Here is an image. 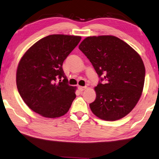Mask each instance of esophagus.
<instances>
[{
  "label": "esophagus",
  "instance_id": "obj_1",
  "mask_svg": "<svg viewBox=\"0 0 159 159\" xmlns=\"http://www.w3.org/2000/svg\"><path fill=\"white\" fill-rule=\"evenodd\" d=\"M78 89H79V91H80V92H83V91H84V90H85V89H87V87H83V86H79L78 87Z\"/></svg>",
  "mask_w": 159,
  "mask_h": 159
}]
</instances>
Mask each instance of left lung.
<instances>
[{"mask_svg":"<svg viewBox=\"0 0 159 159\" xmlns=\"http://www.w3.org/2000/svg\"><path fill=\"white\" fill-rule=\"evenodd\" d=\"M79 48L105 81L94 88L96 97L89 104L93 114L109 121L125 116L143 89L145 69L141 57L127 43L110 35L87 37Z\"/></svg>","mask_w":159,"mask_h":159,"instance_id":"left-lung-1","label":"left lung"}]
</instances>
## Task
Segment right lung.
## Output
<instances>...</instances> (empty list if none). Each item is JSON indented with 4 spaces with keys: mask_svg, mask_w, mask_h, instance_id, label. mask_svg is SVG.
Returning <instances> with one entry per match:
<instances>
[{
    "mask_svg": "<svg viewBox=\"0 0 159 159\" xmlns=\"http://www.w3.org/2000/svg\"><path fill=\"white\" fill-rule=\"evenodd\" d=\"M80 39L64 34L48 36L30 47L20 60L16 71L18 92L27 106L40 116H63L76 98V87L68 85L62 66Z\"/></svg>",
    "mask_w": 159,
    "mask_h": 159,
    "instance_id": "1",
    "label": "right lung"
}]
</instances>
